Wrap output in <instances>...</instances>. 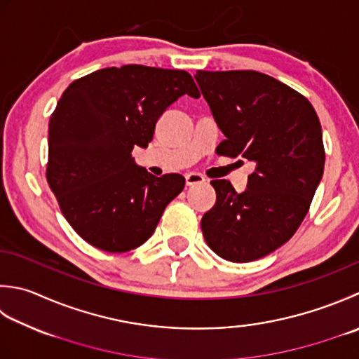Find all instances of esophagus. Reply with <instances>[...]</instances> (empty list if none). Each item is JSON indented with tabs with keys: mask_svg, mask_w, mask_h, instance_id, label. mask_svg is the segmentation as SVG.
<instances>
[{
	"mask_svg": "<svg viewBox=\"0 0 359 359\" xmlns=\"http://www.w3.org/2000/svg\"><path fill=\"white\" fill-rule=\"evenodd\" d=\"M185 182L188 187H193V185H198V184H203L205 182V177H203L202 174L199 172H188L185 175Z\"/></svg>",
	"mask_w": 359,
	"mask_h": 359,
	"instance_id": "obj_1",
	"label": "esophagus"
}]
</instances>
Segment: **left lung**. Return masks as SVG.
<instances>
[{"label":"left lung","mask_w":359,"mask_h":359,"mask_svg":"<svg viewBox=\"0 0 359 359\" xmlns=\"http://www.w3.org/2000/svg\"><path fill=\"white\" fill-rule=\"evenodd\" d=\"M194 79L226 135L216 152L255 165L243 193L212 180L216 202L202 216L203 238L227 262H255L308 213L325 163L319 118L306 97L268 74L198 72Z\"/></svg>","instance_id":"obj_1"}]
</instances>
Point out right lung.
I'll use <instances>...</instances> for the list:
<instances>
[{"mask_svg": "<svg viewBox=\"0 0 359 359\" xmlns=\"http://www.w3.org/2000/svg\"><path fill=\"white\" fill-rule=\"evenodd\" d=\"M199 97L182 69L104 68L69 83L48 129L46 179L65 219L82 240L128 252L152 236L185 187L180 174L156 177L132 157L180 96Z\"/></svg>", "mask_w": 359, "mask_h": 359, "instance_id": "1", "label": "right lung"}]
</instances>
